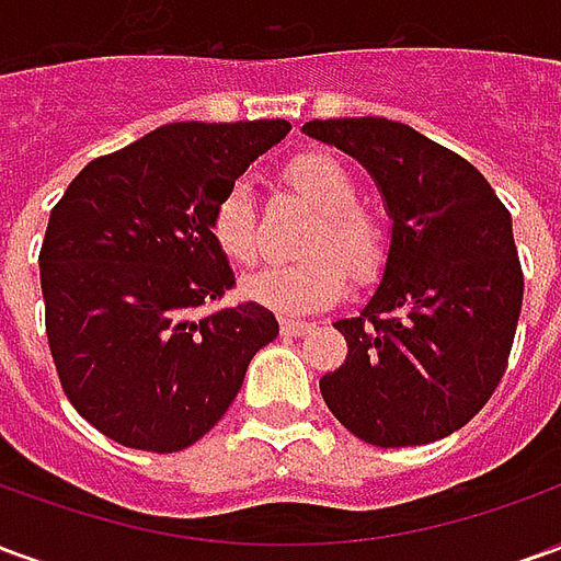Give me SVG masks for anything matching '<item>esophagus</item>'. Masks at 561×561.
<instances>
[{"mask_svg":"<svg viewBox=\"0 0 561 561\" xmlns=\"http://www.w3.org/2000/svg\"><path fill=\"white\" fill-rule=\"evenodd\" d=\"M279 328L285 336H294V340H297V336H306V333L312 330V324H306V321H294V318H282Z\"/></svg>","mask_w":561,"mask_h":561,"instance_id":"1","label":"esophagus"}]
</instances>
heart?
<instances>
[{
    "label": "heart",
    "mask_w": 561,
    "mask_h": 561,
    "mask_svg": "<svg viewBox=\"0 0 561 561\" xmlns=\"http://www.w3.org/2000/svg\"><path fill=\"white\" fill-rule=\"evenodd\" d=\"M282 180L291 195L316 209L309 225L304 252L309 257L297 264H279L249 276L243 291L255 304L285 312L309 316L340 300L345 282L352 276L357 285H373L388 270L390 237L388 219L357 201V180L333 152L306 149L285 161ZM213 243L233 267H255L261 257L257 237V209L245 183H231L209 216Z\"/></svg>",
    "instance_id": "b5f03b06"
}]
</instances>
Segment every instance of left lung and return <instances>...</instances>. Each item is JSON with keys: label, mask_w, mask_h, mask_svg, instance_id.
<instances>
[{"label": "left lung", "mask_w": 561, "mask_h": 561, "mask_svg": "<svg viewBox=\"0 0 561 561\" xmlns=\"http://www.w3.org/2000/svg\"><path fill=\"white\" fill-rule=\"evenodd\" d=\"M304 128L364 161L393 219L385 279L360 316L336 321L348 354L321 397L369 445L457 433L499 388L517 333L511 213L471 161L412 126L354 116Z\"/></svg>", "instance_id": "obj_1"}]
</instances>
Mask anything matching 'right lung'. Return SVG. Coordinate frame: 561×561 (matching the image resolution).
<instances>
[{"mask_svg":"<svg viewBox=\"0 0 561 561\" xmlns=\"http://www.w3.org/2000/svg\"><path fill=\"white\" fill-rule=\"evenodd\" d=\"M288 131L285 119L161 126L92 159L50 209L47 345L68 402L107 438L152 454L195 445L276 340L273 312L252 300L201 306L237 285L213 207Z\"/></svg>","mask_w":561,"mask_h":561,"instance_id":"1","label":"right lung"}]
</instances>
